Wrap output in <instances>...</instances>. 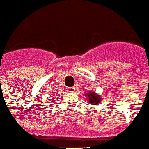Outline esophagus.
Masks as SVG:
<instances>
[{
  "label": "esophagus",
  "mask_w": 149,
  "mask_h": 149,
  "mask_svg": "<svg viewBox=\"0 0 149 149\" xmlns=\"http://www.w3.org/2000/svg\"><path fill=\"white\" fill-rule=\"evenodd\" d=\"M67 91H69V92H75V91H76V88H75V87L67 88Z\"/></svg>",
  "instance_id": "1"
}]
</instances>
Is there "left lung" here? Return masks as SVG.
<instances>
[{
  "mask_svg": "<svg viewBox=\"0 0 149 149\" xmlns=\"http://www.w3.org/2000/svg\"><path fill=\"white\" fill-rule=\"evenodd\" d=\"M85 96L88 99V102L91 105H98L102 101V97L94 91H86Z\"/></svg>",
  "mask_w": 149,
  "mask_h": 149,
  "instance_id": "left-lung-1",
  "label": "left lung"
}]
</instances>
